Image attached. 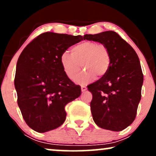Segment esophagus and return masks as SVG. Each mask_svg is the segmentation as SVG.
<instances>
[{"instance_id": "esophagus-1", "label": "esophagus", "mask_w": 156, "mask_h": 156, "mask_svg": "<svg viewBox=\"0 0 156 156\" xmlns=\"http://www.w3.org/2000/svg\"><path fill=\"white\" fill-rule=\"evenodd\" d=\"M80 88H81V91H82V92H85V91L87 89V87H86V86H84V85H81V87H80Z\"/></svg>"}]
</instances>
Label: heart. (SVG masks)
I'll return each instance as SVG.
<instances>
[{"label":"heart","mask_w":156,"mask_h":156,"mask_svg":"<svg viewBox=\"0 0 156 156\" xmlns=\"http://www.w3.org/2000/svg\"><path fill=\"white\" fill-rule=\"evenodd\" d=\"M60 64L64 73L69 79H74L80 68L84 69L76 78L78 83H87L108 73L111 65L108 49L103 44L94 41H84L72 48V55L67 51L60 55Z\"/></svg>","instance_id":"b5f03b06"}]
</instances>
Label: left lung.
Masks as SVG:
<instances>
[{"mask_svg":"<svg viewBox=\"0 0 156 156\" xmlns=\"http://www.w3.org/2000/svg\"><path fill=\"white\" fill-rule=\"evenodd\" d=\"M83 39L104 44L111 55L108 73L89 85L92 94L91 112L95 124L120 131L134 121L144 80L139 57L133 48L116 32L86 34Z\"/></svg>","mask_w":156,"mask_h":156,"instance_id":"8db88e82","label":"left lung"}]
</instances>
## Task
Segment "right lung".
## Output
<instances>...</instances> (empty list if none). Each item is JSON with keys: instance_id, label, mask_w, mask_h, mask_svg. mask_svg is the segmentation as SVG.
<instances>
[{"instance_id": "add662e5", "label": "right lung", "mask_w": 156, "mask_h": 156, "mask_svg": "<svg viewBox=\"0 0 156 156\" xmlns=\"http://www.w3.org/2000/svg\"><path fill=\"white\" fill-rule=\"evenodd\" d=\"M81 40L80 35L45 32L20 55L15 78L17 104L26 124L35 131L44 133L61 126L66 119L65 105L81 94L59 60L62 53Z\"/></svg>"}]
</instances>
